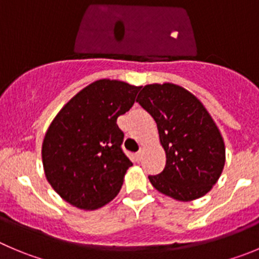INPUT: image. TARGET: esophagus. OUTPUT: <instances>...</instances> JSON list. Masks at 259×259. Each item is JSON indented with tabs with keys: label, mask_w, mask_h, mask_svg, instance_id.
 Wrapping results in <instances>:
<instances>
[{
	"label": "esophagus",
	"mask_w": 259,
	"mask_h": 259,
	"mask_svg": "<svg viewBox=\"0 0 259 259\" xmlns=\"http://www.w3.org/2000/svg\"><path fill=\"white\" fill-rule=\"evenodd\" d=\"M142 156H143V152H142V151L137 152V153H135V159H137V161H141Z\"/></svg>",
	"instance_id": "esophagus-1"
}]
</instances>
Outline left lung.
Returning a JSON list of instances; mask_svg holds the SVG:
<instances>
[{"label":"left lung","mask_w":259,"mask_h":259,"mask_svg":"<svg viewBox=\"0 0 259 259\" xmlns=\"http://www.w3.org/2000/svg\"><path fill=\"white\" fill-rule=\"evenodd\" d=\"M137 102L154 118L166 152V166L149 175L162 194L189 202L203 197L225 166V144L208 111L189 91L176 84H148Z\"/></svg>","instance_id":"obj_1"}]
</instances>
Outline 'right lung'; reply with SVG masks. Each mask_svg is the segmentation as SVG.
Returning <instances> with one entry per match:
<instances>
[{
    "instance_id": "right-lung-1",
    "label": "right lung",
    "mask_w": 259,
    "mask_h": 259,
    "mask_svg": "<svg viewBox=\"0 0 259 259\" xmlns=\"http://www.w3.org/2000/svg\"><path fill=\"white\" fill-rule=\"evenodd\" d=\"M142 87L101 79L74 96L46 133L42 159L55 192L80 209H97L117 195L133 166L121 149L116 120L132 108Z\"/></svg>"
}]
</instances>
